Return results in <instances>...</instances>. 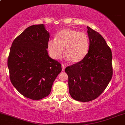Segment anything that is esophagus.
Returning a JSON list of instances; mask_svg holds the SVG:
<instances>
[{"label": "esophagus", "mask_w": 125, "mask_h": 125, "mask_svg": "<svg viewBox=\"0 0 125 125\" xmlns=\"http://www.w3.org/2000/svg\"><path fill=\"white\" fill-rule=\"evenodd\" d=\"M65 67H66L65 64H62V71H64V69H65Z\"/></svg>", "instance_id": "34e87169"}]
</instances>
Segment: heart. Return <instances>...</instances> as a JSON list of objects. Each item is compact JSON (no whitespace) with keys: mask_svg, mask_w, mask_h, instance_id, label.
<instances>
[{"mask_svg":"<svg viewBox=\"0 0 125 125\" xmlns=\"http://www.w3.org/2000/svg\"><path fill=\"white\" fill-rule=\"evenodd\" d=\"M89 45V39L86 33L65 28L57 33L54 40L49 41L48 48L53 59H61L64 49V56L71 62L76 63L86 56Z\"/></svg>","mask_w":125,"mask_h":125,"instance_id":"obj_1","label":"heart"}]
</instances>
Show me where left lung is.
I'll use <instances>...</instances> for the list:
<instances>
[{"label":"left lung","instance_id":"8db88e82","mask_svg":"<svg viewBox=\"0 0 125 125\" xmlns=\"http://www.w3.org/2000/svg\"><path fill=\"white\" fill-rule=\"evenodd\" d=\"M89 48L82 61L65 69L71 97L79 102H89L104 91L113 74L112 54L105 40L87 26Z\"/></svg>","mask_w":125,"mask_h":125}]
</instances>
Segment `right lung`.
Segmentation results:
<instances>
[{
  "label": "right lung",
  "instance_id": "add662e5",
  "mask_svg": "<svg viewBox=\"0 0 125 125\" xmlns=\"http://www.w3.org/2000/svg\"><path fill=\"white\" fill-rule=\"evenodd\" d=\"M49 38L43 24L31 26L14 40L10 50L11 82L20 94L32 100L48 96L62 71L61 64L49 56Z\"/></svg>",
  "mask_w": 125,
  "mask_h": 125
}]
</instances>
